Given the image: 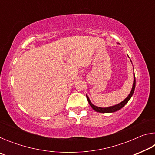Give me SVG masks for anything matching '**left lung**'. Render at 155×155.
<instances>
[{
  "instance_id": "8db88e82",
  "label": "left lung",
  "mask_w": 155,
  "mask_h": 155,
  "mask_svg": "<svg viewBox=\"0 0 155 155\" xmlns=\"http://www.w3.org/2000/svg\"><path fill=\"white\" fill-rule=\"evenodd\" d=\"M135 74H134V81H133L132 90H131L130 93L129 94V95L128 96L127 98H125V100H124L122 103H119L118 104H116V105H115V106L107 107V108H101V107H98L95 105H94V104L90 102V99H89V98H88V96H87V99L88 101L89 104H90V105L91 107V108H92L94 111H96L97 112H100V113H112V112L118 111V110L122 109V107L128 103V101H129L130 98H131V96H133V92H134V90H135Z\"/></svg>"
}]
</instances>
